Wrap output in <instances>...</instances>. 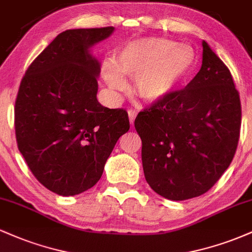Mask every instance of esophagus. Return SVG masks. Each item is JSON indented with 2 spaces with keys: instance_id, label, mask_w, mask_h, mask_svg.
<instances>
[{
  "instance_id": "34e87169",
  "label": "esophagus",
  "mask_w": 252,
  "mask_h": 252,
  "mask_svg": "<svg viewBox=\"0 0 252 252\" xmlns=\"http://www.w3.org/2000/svg\"><path fill=\"white\" fill-rule=\"evenodd\" d=\"M136 115H137V112L135 111V110H132V109H130V110H128V116H129V121H130V123H134V121H135V118H136Z\"/></svg>"
}]
</instances>
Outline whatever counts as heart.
Listing matches in <instances>:
<instances>
[{
    "instance_id": "obj_1",
    "label": "heart",
    "mask_w": 252,
    "mask_h": 252,
    "mask_svg": "<svg viewBox=\"0 0 252 252\" xmlns=\"http://www.w3.org/2000/svg\"><path fill=\"white\" fill-rule=\"evenodd\" d=\"M194 62V51L189 46L163 37H147L126 43L117 52L116 63H103L102 76L116 94L128 88L123 74L135 78V94L144 102L158 103L189 76Z\"/></svg>"
}]
</instances>
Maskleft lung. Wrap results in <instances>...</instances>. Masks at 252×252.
I'll return each mask as SVG.
<instances>
[{
  "label": "left lung",
  "instance_id": "obj_1",
  "mask_svg": "<svg viewBox=\"0 0 252 252\" xmlns=\"http://www.w3.org/2000/svg\"><path fill=\"white\" fill-rule=\"evenodd\" d=\"M241 123V99L231 72L202 41L196 76L136 116L149 186L176 201L206 193L235 156Z\"/></svg>",
  "mask_w": 252,
  "mask_h": 252
}]
</instances>
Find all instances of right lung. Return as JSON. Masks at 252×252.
<instances>
[{
	"instance_id": "add662e5",
	"label": "right lung",
	"mask_w": 252,
	"mask_h": 252,
	"mask_svg": "<svg viewBox=\"0 0 252 252\" xmlns=\"http://www.w3.org/2000/svg\"><path fill=\"white\" fill-rule=\"evenodd\" d=\"M114 27L63 32L26 71L15 100L17 148L36 180L59 195L97 184L128 112L97 100L100 65L90 48Z\"/></svg>"
}]
</instances>
